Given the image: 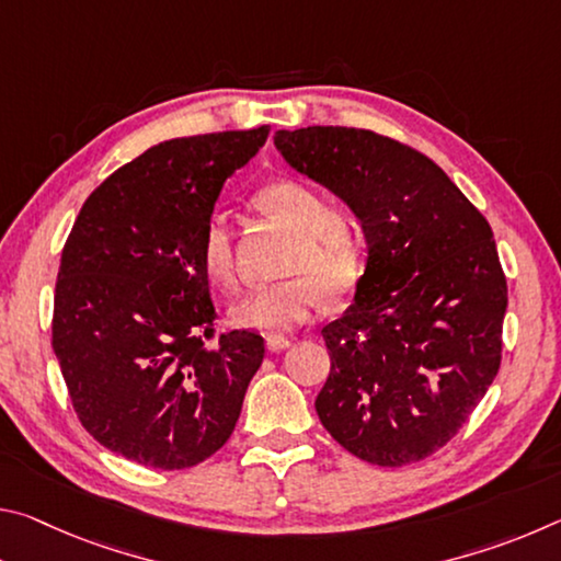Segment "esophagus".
Returning a JSON list of instances; mask_svg holds the SVG:
<instances>
[{
  "label": "esophagus",
  "instance_id": "esophagus-1",
  "mask_svg": "<svg viewBox=\"0 0 561 561\" xmlns=\"http://www.w3.org/2000/svg\"><path fill=\"white\" fill-rule=\"evenodd\" d=\"M289 346H291V341L287 336H270L267 339V348L270 351H284V348H289Z\"/></svg>",
  "mask_w": 561,
  "mask_h": 561
}]
</instances>
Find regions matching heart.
I'll return each mask as SVG.
<instances>
[{"label":"heart","mask_w":561,"mask_h":561,"mask_svg":"<svg viewBox=\"0 0 561 561\" xmlns=\"http://www.w3.org/2000/svg\"><path fill=\"white\" fill-rule=\"evenodd\" d=\"M257 203L294 234L287 260V274L294 277L252 289L234 304L230 314L240 327L287 334L311 319L321 289L341 294L356 282L364 234L354 207L327 203L324 193L307 180H272L257 190ZM201 257L217 284L232 287L237 279L232 230L225 215L217 213L207 220Z\"/></svg>","instance_id":"obj_1"}]
</instances>
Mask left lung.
I'll return each instance as SVG.
<instances>
[{
	"label": "left lung",
	"instance_id": "left-lung-1",
	"mask_svg": "<svg viewBox=\"0 0 561 561\" xmlns=\"http://www.w3.org/2000/svg\"><path fill=\"white\" fill-rule=\"evenodd\" d=\"M274 146L354 207L368 244L354 304L321 329L319 421L381 468L428 458L500 368L507 279L490 225L428 156L374 130H277Z\"/></svg>",
	"mask_w": 561,
	"mask_h": 561
}]
</instances>
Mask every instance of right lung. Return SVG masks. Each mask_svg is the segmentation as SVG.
Returning <instances> with one entry per match:
<instances>
[{
    "mask_svg": "<svg viewBox=\"0 0 561 561\" xmlns=\"http://www.w3.org/2000/svg\"><path fill=\"white\" fill-rule=\"evenodd\" d=\"M270 126L173 138L93 190L64 244L51 346L73 411L103 448L183 470L234 431L264 339L234 329L215 345L201 244L225 180Z\"/></svg>",
    "mask_w": 561,
    "mask_h": 561,
    "instance_id": "add662e5",
    "label": "right lung"
}]
</instances>
